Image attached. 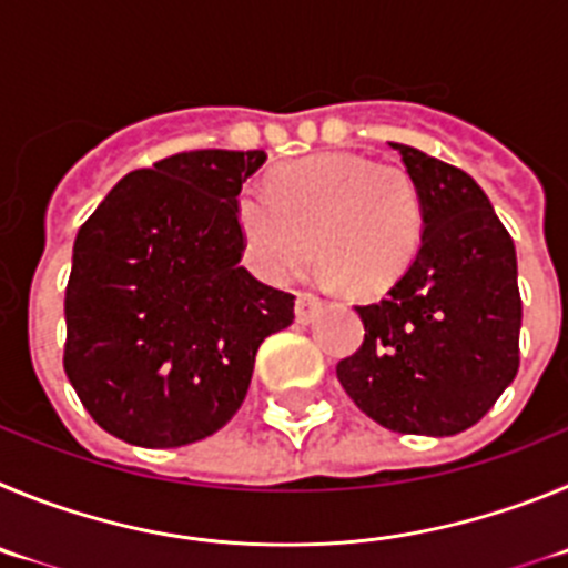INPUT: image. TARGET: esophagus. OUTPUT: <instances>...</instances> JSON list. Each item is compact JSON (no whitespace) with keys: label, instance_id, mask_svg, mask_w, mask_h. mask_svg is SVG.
Listing matches in <instances>:
<instances>
[{"label":"esophagus","instance_id":"1","mask_svg":"<svg viewBox=\"0 0 568 568\" xmlns=\"http://www.w3.org/2000/svg\"><path fill=\"white\" fill-rule=\"evenodd\" d=\"M322 311V300L316 294H311V291H303V294H296V322L300 325H308V322H314L316 316H320Z\"/></svg>","mask_w":568,"mask_h":568}]
</instances>
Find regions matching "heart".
<instances>
[{
	"instance_id": "obj_1",
	"label": "heart",
	"mask_w": 568,
	"mask_h": 568,
	"mask_svg": "<svg viewBox=\"0 0 568 568\" xmlns=\"http://www.w3.org/2000/svg\"><path fill=\"white\" fill-rule=\"evenodd\" d=\"M237 223L260 277L291 283L314 257L316 237L322 277L373 296L416 260L424 201L405 170L336 152L291 163L268 189H243Z\"/></svg>"
}]
</instances>
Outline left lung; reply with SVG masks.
<instances>
[{
  "label": "left lung",
  "mask_w": 568,
  "mask_h": 568,
  "mask_svg": "<svg viewBox=\"0 0 568 568\" xmlns=\"http://www.w3.org/2000/svg\"><path fill=\"white\" fill-rule=\"evenodd\" d=\"M424 201L416 260L385 300L356 305L365 342L336 365L362 413L393 433L456 436L518 373L515 243L464 170L390 144Z\"/></svg>",
  "instance_id": "obj_1"
}]
</instances>
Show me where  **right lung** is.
I'll list each match as a JSON object with an SVG mask.
<instances>
[{
  "label": "right lung",
  "mask_w": 568,
  "mask_h": 568,
  "mask_svg": "<svg viewBox=\"0 0 568 568\" xmlns=\"http://www.w3.org/2000/svg\"><path fill=\"white\" fill-rule=\"evenodd\" d=\"M265 152L195 150L110 189L73 243L64 371L110 436L183 447L240 410L294 296L240 265L237 195Z\"/></svg>",
  "instance_id": "add662e5"
}]
</instances>
